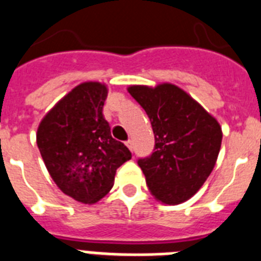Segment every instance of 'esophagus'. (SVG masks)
Returning <instances> with one entry per match:
<instances>
[{
	"label": "esophagus",
	"instance_id": "34e87169",
	"mask_svg": "<svg viewBox=\"0 0 261 261\" xmlns=\"http://www.w3.org/2000/svg\"><path fill=\"white\" fill-rule=\"evenodd\" d=\"M126 146H127V147H128V149L131 150V151H133V150H134V147H133V142H131L130 139H128V141L126 142Z\"/></svg>",
	"mask_w": 261,
	"mask_h": 261
}]
</instances>
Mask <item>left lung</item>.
Here are the masks:
<instances>
[{
	"instance_id": "left-lung-1",
	"label": "left lung",
	"mask_w": 261,
	"mask_h": 261,
	"mask_svg": "<svg viewBox=\"0 0 261 261\" xmlns=\"http://www.w3.org/2000/svg\"><path fill=\"white\" fill-rule=\"evenodd\" d=\"M128 92L150 118L155 138L151 154L138 160L147 188L164 204L189 200L216 165L222 139L219 122L173 84L131 86Z\"/></svg>"
}]
</instances>
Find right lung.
<instances>
[{"label":"right lung","instance_id":"1","mask_svg":"<svg viewBox=\"0 0 261 261\" xmlns=\"http://www.w3.org/2000/svg\"><path fill=\"white\" fill-rule=\"evenodd\" d=\"M107 87L83 83L41 120L37 146L50 177L63 193L94 204L114 185L116 169L131 158L124 143L111 137L103 116Z\"/></svg>","mask_w":261,"mask_h":261}]
</instances>
